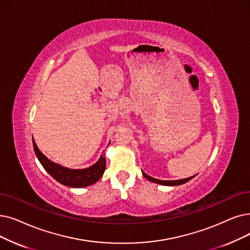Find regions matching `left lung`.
Returning <instances> with one entry per match:
<instances>
[{"instance_id": "1", "label": "left lung", "mask_w": 250, "mask_h": 250, "mask_svg": "<svg viewBox=\"0 0 250 250\" xmlns=\"http://www.w3.org/2000/svg\"><path fill=\"white\" fill-rule=\"evenodd\" d=\"M143 176L150 182H153V183H156V184H159V185H164V186H178V185H182V184H185L187 183L188 181H190L191 179H193L195 176L193 177H190V178H186V179H182V180H177V181H162V180H157V179H154L152 178L148 175H146L145 172H143Z\"/></svg>"}]
</instances>
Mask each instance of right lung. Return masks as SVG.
I'll use <instances>...</instances> for the list:
<instances>
[{
  "label": "right lung",
  "mask_w": 250,
  "mask_h": 250,
  "mask_svg": "<svg viewBox=\"0 0 250 250\" xmlns=\"http://www.w3.org/2000/svg\"><path fill=\"white\" fill-rule=\"evenodd\" d=\"M32 144H34L35 153L42 167L62 185L72 188H83L90 186L96 182H98L105 171L106 159L104 155H101L99 160L90 167L83 169H71L57 165L55 162L48 159L39 150L35 140H32Z\"/></svg>",
  "instance_id": "add662e5"
}]
</instances>
